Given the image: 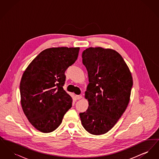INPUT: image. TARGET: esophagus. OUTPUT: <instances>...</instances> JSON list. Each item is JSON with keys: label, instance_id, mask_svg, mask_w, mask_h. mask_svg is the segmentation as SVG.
I'll return each mask as SVG.
<instances>
[{"label": "esophagus", "instance_id": "1", "mask_svg": "<svg viewBox=\"0 0 159 159\" xmlns=\"http://www.w3.org/2000/svg\"><path fill=\"white\" fill-rule=\"evenodd\" d=\"M75 98L76 99H80L82 98V95H76L75 97Z\"/></svg>", "mask_w": 159, "mask_h": 159}]
</instances>
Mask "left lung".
<instances>
[{"instance_id":"8db88e82","label":"left lung","mask_w":159,"mask_h":159,"mask_svg":"<svg viewBox=\"0 0 159 159\" xmlns=\"http://www.w3.org/2000/svg\"><path fill=\"white\" fill-rule=\"evenodd\" d=\"M89 82L85 98L88 110L79 114L83 128L92 135L113 128L128 106L133 79L121 55L115 50L90 47L83 51Z\"/></svg>"}]
</instances>
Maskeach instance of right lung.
<instances>
[{"instance_id":"obj_1","label":"right lung","mask_w":159,"mask_h":159,"mask_svg":"<svg viewBox=\"0 0 159 159\" xmlns=\"http://www.w3.org/2000/svg\"><path fill=\"white\" fill-rule=\"evenodd\" d=\"M80 48L46 49L32 61L20 85L24 113L38 130L49 133L61 123L72 106V98L64 90L65 71L75 63Z\"/></svg>"}]
</instances>
